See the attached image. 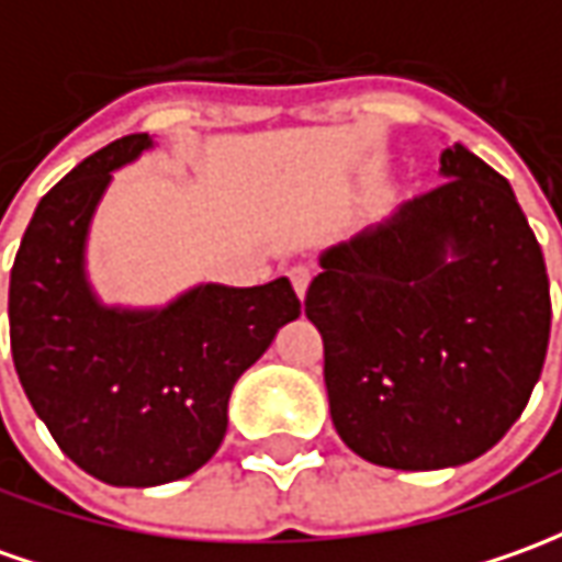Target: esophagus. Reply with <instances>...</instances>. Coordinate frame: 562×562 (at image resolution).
Wrapping results in <instances>:
<instances>
[{"label": "esophagus", "instance_id": "34e87169", "mask_svg": "<svg viewBox=\"0 0 562 562\" xmlns=\"http://www.w3.org/2000/svg\"><path fill=\"white\" fill-rule=\"evenodd\" d=\"M311 267H304V265H297L289 270V280H292V285H295V295L297 297H304L307 295V285H311Z\"/></svg>", "mask_w": 562, "mask_h": 562}]
</instances>
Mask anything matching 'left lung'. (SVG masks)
Listing matches in <instances>:
<instances>
[{
	"label": "left lung",
	"mask_w": 562,
	"mask_h": 562,
	"mask_svg": "<svg viewBox=\"0 0 562 562\" xmlns=\"http://www.w3.org/2000/svg\"><path fill=\"white\" fill-rule=\"evenodd\" d=\"M442 184L319 255L304 313L326 345L331 425L393 471L468 464L536 387L551 292L514 190L468 147Z\"/></svg>",
	"instance_id": "1"
}]
</instances>
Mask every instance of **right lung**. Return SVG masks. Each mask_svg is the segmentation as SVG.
Here are the masks:
<instances>
[{
	"instance_id": "1",
	"label": "right lung",
	"mask_w": 562,
	"mask_h": 562,
	"mask_svg": "<svg viewBox=\"0 0 562 562\" xmlns=\"http://www.w3.org/2000/svg\"><path fill=\"white\" fill-rule=\"evenodd\" d=\"M150 135L106 144L33 212L11 267V357L64 456L110 486H162L200 471L227 434L239 375L301 316L292 282H196L166 304H104L89 236L113 171Z\"/></svg>"
}]
</instances>
